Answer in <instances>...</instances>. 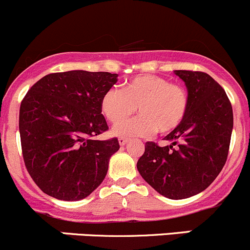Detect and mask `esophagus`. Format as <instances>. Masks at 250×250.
Masks as SVG:
<instances>
[{
	"label": "esophagus",
	"mask_w": 250,
	"mask_h": 250,
	"mask_svg": "<svg viewBox=\"0 0 250 250\" xmlns=\"http://www.w3.org/2000/svg\"><path fill=\"white\" fill-rule=\"evenodd\" d=\"M127 141H128L127 138H123V137L118 138V143H120L121 146H125V144H127Z\"/></svg>",
	"instance_id": "obj_1"
}]
</instances>
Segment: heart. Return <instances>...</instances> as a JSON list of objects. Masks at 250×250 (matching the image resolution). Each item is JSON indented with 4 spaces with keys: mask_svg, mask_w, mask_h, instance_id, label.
Returning a JSON list of instances; mask_svg holds the SVG:
<instances>
[{
    "mask_svg": "<svg viewBox=\"0 0 250 250\" xmlns=\"http://www.w3.org/2000/svg\"><path fill=\"white\" fill-rule=\"evenodd\" d=\"M100 106L105 117L118 125L113 134L127 138L150 137L157 129L162 134L173 132L184 122L188 97L185 88L170 83L167 78L140 75L128 80L122 90L107 89ZM137 108L140 109V117L125 123Z\"/></svg>",
    "mask_w": 250,
    "mask_h": 250,
    "instance_id": "b5f03b06",
    "label": "heart"
}]
</instances>
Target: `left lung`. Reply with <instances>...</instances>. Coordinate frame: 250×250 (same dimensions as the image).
Masks as SVG:
<instances>
[{
	"instance_id": "left-lung-1",
	"label": "left lung",
	"mask_w": 250,
	"mask_h": 250,
	"mask_svg": "<svg viewBox=\"0 0 250 250\" xmlns=\"http://www.w3.org/2000/svg\"><path fill=\"white\" fill-rule=\"evenodd\" d=\"M174 74L188 88L186 117L165 138L170 145L145 144L137 168L158 193L184 200L206 190L225 166L233 112L225 90L208 74L188 70H175Z\"/></svg>"
}]
</instances>
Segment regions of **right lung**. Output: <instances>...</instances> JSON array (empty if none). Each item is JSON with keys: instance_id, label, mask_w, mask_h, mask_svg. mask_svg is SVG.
Returning a JSON list of instances; mask_svg holds the SVG:
<instances>
[{"instance_id": "1", "label": "right lung", "mask_w": 250, "mask_h": 250, "mask_svg": "<svg viewBox=\"0 0 250 250\" xmlns=\"http://www.w3.org/2000/svg\"><path fill=\"white\" fill-rule=\"evenodd\" d=\"M117 74L72 70L49 74L20 105L19 132L25 167L36 185L62 201L89 196L105 179L116 138L94 140L109 129L100 102Z\"/></svg>"}]
</instances>
